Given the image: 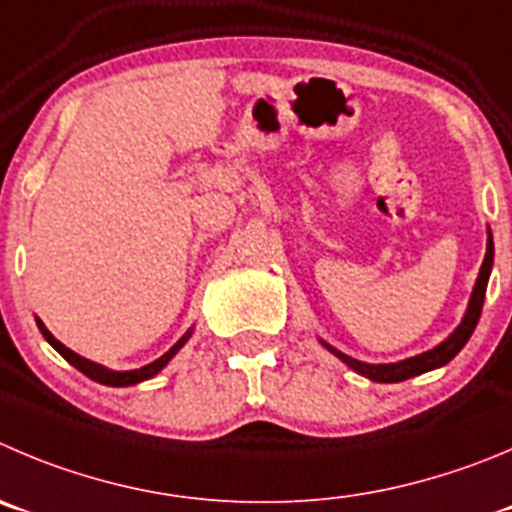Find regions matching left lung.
Returning a JSON list of instances; mask_svg holds the SVG:
<instances>
[{
	"label": "left lung",
	"mask_w": 512,
	"mask_h": 512,
	"mask_svg": "<svg viewBox=\"0 0 512 512\" xmlns=\"http://www.w3.org/2000/svg\"><path fill=\"white\" fill-rule=\"evenodd\" d=\"M493 257H495V247H493V234L487 232V252H485V260H482L480 267V275H477V283L472 288L470 295V303H467V313L462 318L460 326L450 333V336L444 338L439 346H434L432 351H424L419 356L412 358H404V361H396V364H364V361H356V358L346 356L341 353L338 348L328 346L326 341H321L333 356H338L348 369H353L356 374L366 376L371 381H379V384H396V381H404V379H412V376L419 374H427V371L439 369V366L450 364L452 358L465 348V343L470 341L472 331H475L477 321H480V313H482V303H485V290H487V280H490V270H493Z\"/></svg>",
	"instance_id": "8db88e82"
}]
</instances>
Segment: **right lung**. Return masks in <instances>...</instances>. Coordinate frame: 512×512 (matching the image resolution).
Masks as SVG:
<instances>
[{"label": "right lung", "mask_w": 512, "mask_h": 512, "mask_svg": "<svg viewBox=\"0 0 512 512\" xmlns=\"http://www.w3.org/2000/svg\"><path fill=\"white\" fill-rule=\"evenodd\" d=\"M37 326H40V331H42V336H45V341L50 343V346L55 348V351L60 353V356L65 358V361H68L70 366H75V369L83 371V374L88 376V379L98 381V384H105V386H133V384H138V381L151 379V376H156L161 369H164L166 364H169L171 358L176 356V351H179V348L184 346V343L189 341V336H191V331H186L184 336H181L179 341H176L174 346H171L169 351L164 353V356L156 358L154 364L141 366V369H133V371H111V369H105V366H100V364H93V361H88V358L78 356V353L70 351L68 346H62V343L57 341V338L52 336L50 331H47L45 323H42V321H37Z\"/></svg>", "instance_id": "right-lung-1"}]
</instances>
